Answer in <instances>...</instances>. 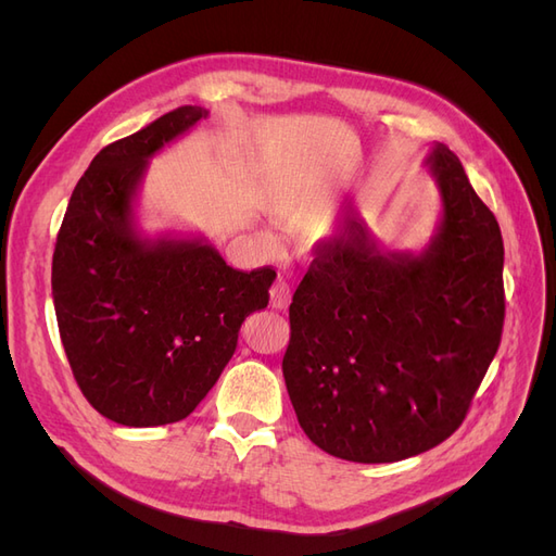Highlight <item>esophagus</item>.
Listing matches in <instances>:
<instances>
[{"instance_id":"1","label":"esophagus","mask_w":556,"mask_h":556,"mask_svg":"<svg viewBox=\"0 0 556 556\" xmlns=\"http://www.w3.org/2000/svg\"><path fill=\"white\" fill-rule=\"evenodd\" d=\"M292 301V288L285 280H276L271 288V306L278 311H285Z\"/></svg>"}]
</instances>
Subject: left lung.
Returning a JSON list of instances; mask_svg holds the SVG:
<instances>
[{"mask_svg":"<svg viewBox=\"0 0 556 556\" xmlns=\"http://www.w3.org/2000/svg\"><path fill=\"white\" fill-rule=\"evenodd\" d=\"M441 220L419 252L359 217L319 241L290 304L282 376L301 429L333 457L390 464L459 429L503 331V239L459 157L425 160Z\"/></svg>","mask_w":556,"mask_h":556,"instance_id":"1","label":"left lung"}]
</instances>
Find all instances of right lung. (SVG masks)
Masks as SVG:
<instances>
[{
	"mask_svg": "<svg viewBox=\"0 0 556 556\" xmlns=\"http://www.w3.org/2000/svg\"><path fill=\"white\" fill-rule=\"evenodd\" d=\"M204 117L180 106L99 150L58 233L50 282L66 359L92 408L125 427L188 417L276 280L271 266L231 268L204 237L139 229L148 160Z\"/></svg>",
	"mask_w": 556,
	"mask_h": 556,
	"instance_id": "1",
	"label": "right lung"
}]
</instances>
